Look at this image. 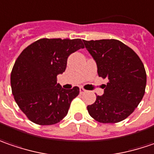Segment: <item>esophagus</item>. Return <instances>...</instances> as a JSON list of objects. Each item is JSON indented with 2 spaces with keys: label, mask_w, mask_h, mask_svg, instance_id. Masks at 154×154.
I'll return each mask as SVG.
<instances>
[{
  "label": "esophagus",
  "mask_w": 154,
  "mask_h": 154,
  "mask_svg": "<svg viewBox=\"0 0 154 154\" xmlns=\"http://www.w3.org/2000/svg\"><path fill=\"white\" fill-rule=\"evenodd\" d=\"M80 92H81V94H83V93H85V92H87V91L83 88H80Z\"/></svg>",
  "instance_id": "esophagus-1"
}]
</instances>
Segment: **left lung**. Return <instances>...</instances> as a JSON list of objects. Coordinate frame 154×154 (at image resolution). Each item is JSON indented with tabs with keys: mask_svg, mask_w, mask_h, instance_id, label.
I'll list each match as a JSON object with an SVG mask.
<instances>
[{
	"mask_svg": "<svg viewBox=\"0 0 154 154\" xmlns=\"http://www.w3.org/2000/svg\"><path fill=\"white\" fill-rule=\"evenodd\" d=\"M94 58L100 77L107 79L104 94L88 106L91 117L100 123H116L127 118L141 101L146 73L134 51L118 40L83 41Z\"/></svg>",
	"mask_w": 154,
	"mask_h": 154,
	"instance_id": "8db88e82",
	"label": "left lung"
}]
</instances>
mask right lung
I'll return each mask as SVG.
<instances>
[{"label": "right lung", "mask_w": 154, "mask_h": 154, "mask_svg": "<svg viewBox=\"0 0 154 154\" xmlns=\"http://www.w3.org/2000/svg\"><path fill=\"white\" fill-rule=\"evenodd\" d=\"M83 48L81 39H41L17 58L10 78L12 93L32 122L54 125L67 114L80 88H62L57 75L65 72L68 56Z\"/></svg>", "instance_id": "obj_1"}]
</instances>
